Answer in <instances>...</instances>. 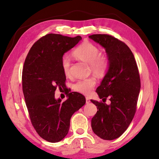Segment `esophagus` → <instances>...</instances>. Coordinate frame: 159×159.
Here are the masks:
<instances>
[{
    "label": "esophagus",
    "instance_id": "34e87169",
    "mask_svg": "<svg viewBox=\"0 0 159 159\" xmlns=\"http://www.w3.org/2000/svg\"><path fill=\"white\" fill-rule=\"evenodd\" d=\"M89 102H91L90 99L88 97H86V103H87V104H89Z\"/></svg>",
    "mask_w": 159,
    "mask_h": 159
}]
</instances>
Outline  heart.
Listing matches in <instances>:
<instances>
[{
  "label": "heart",
  "mask_w": 159,
  "mask_h": 159,
  "mask_svg": "<svg viewBox=\"0 0 159 159\" xmlns=\"http://www.w3.org/2000/svg\"><path fill=\"white\" fill-rule=\"evenodd\" d=\"M100 50L98 47L90 42H83L74 50L73 56L76 59L89 64L92 72L97 76H102L105 73L109 66V61L105 56L99 55ZM62 70L65 75L70 74V60L67 56H63L61 61ZM96 84V80L93 77L79 80L74 85L76 92L89 95L93 91Z\"/></svg>",
  "instance_id": "heart-1"
}]
</instances>
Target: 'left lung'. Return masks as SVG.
<instances>
[{"label":"left lung","instance_id":"left-lung-1","mask_svg":"<svg viewBox=\"0 0 159 159\" xmlns=\"http://www.w3.org/2000/svg\"><path fill=\"white\" fill-rule=\"evenodd\" d=\"M89 38L105 49L109 66L96 90L102 102L109 98L111 104L91 100L97 107L92 128L104 140L120 137L133 120L136 111L141 83L139 71L130 49L113 36L95 34Z\"/></svg>","mask_w":159,"mask_h":159}]
</instances>
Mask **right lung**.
Here are the masks:
<instances>
[{
    "instance_id": "right-lung-1",
    "label": "right lung",
    "mask_w": 159,
    "mask_h": 159,
    "mask_svg": "<svg viewBox=\"0 0 159 159\" xmlns=\"http://www.w3.org/2000/svg\"><path fill=\"white\" fill-rule=\"evenodd\" d=\"M81 39L50 33L33 45L24 64L22 90L30 119L39 135L49 142L64 139L71 117L86 102L85 96L76 92L67 91L63 102L55 97L57 87L66 89L62 57Z\"/></svg>"
}]
</instances>
